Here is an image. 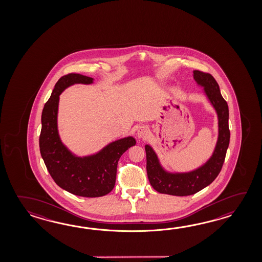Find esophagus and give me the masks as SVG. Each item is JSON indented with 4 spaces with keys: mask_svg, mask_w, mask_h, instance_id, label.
Listing matches in <instances>:
<instances>
[{
    "mask_svg": "<svg viewBox=\"0 0 262 262\" xmlns=\"http://www.w3.org/2000/svg\"><path fill=\"white\" fill-rule=\"evenodd\" d=\"M148 134H149V129L147 128L146 126H140L137 131V136L139 139L146 138L148 136Z\"/></svg>",
    "mask_w": 262,
    "mask_h": 262,
    "instance_id": "34e87169",
    "label": "esophagus"
}]
</instances>
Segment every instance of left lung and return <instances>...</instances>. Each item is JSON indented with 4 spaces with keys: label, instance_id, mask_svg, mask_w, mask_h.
I'll return each mask as SVG.
<instances>
[{
    "label": "left lung",
    "instance_id": "1",
    "mask_svg": "<svg viewBox=\"0 0 262 262\" xmlns=\"http://www.w3.org/2000/svg\"><path fill=\"white\" fill-rule=\"evenodd\" d=\"M196 83L204 87V92L218 116V139L212 157L193 171L170 173L161 167L155 150L150 145L145 146L147 159V175L154 189L167 195H190L212 184L222 169L229 144L230 132L228 128V103L223 98L219 85L209 73L194 71Z\"/></svg>",
    "mask_w": 262,
    "mask_h": 262
}]
</instances>
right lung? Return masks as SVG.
<instances>
[{
	"instance_id": "1",
	"label": "right lung",
	"mask_w": 262,
	"mask_h": 262,
	"mask_svg": "<svg viewBox=\"0 0 262 262\" xmlns=\"http://www.w3.org/2000/svg\"><path fill=\"white\" fill-rule=\"evenodd\" d=\"M93 80L70 73L57 81L42 112L39 137L41 156L56 184L71 194L86 198L103 196L113 189L120 157L136 145V139L127 137L106 145L95 155L78 157L61 143L57 126L59 96L73 84H91Z\"/></svg>"
}]
</instances>
